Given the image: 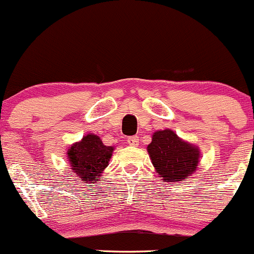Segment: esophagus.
Wrapping results in <instances>:
<instances>
[{
    "label": "esophagus",
    "mask_w": 254,
    "mask_h": 254,
    "mask_svg": "<svg viewBox=\"0 0 254 254\" xmlns=\"http://www.w3.org/2000/svg\"><path fill=\"white\" fill-rule=\"evenodd\" d=\"M127 144L131 147H137L138 146V136H131V137L127 138Z\"/></svg>",
    "instance_id": "esophagus-1"
}]
</instances>
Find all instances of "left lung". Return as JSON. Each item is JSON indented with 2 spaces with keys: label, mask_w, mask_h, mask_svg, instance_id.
Returning <instances> with one entry per match:
<instances>
[{
  "label": "left lung",
  "mask_w": 254,
  "mask_h": 254,
  "mask_svg": "<svg viewBox=\"0 0 254 254\" xmlns=\"http://www.w3.org/2000/svg\"><path fill=\"white\" fill-rule=\"evenodd\" d=\"M147 150L155 171L166 182L185 181L196 170L200 161L199 148L181 140L169 129L153 133Z\"/></svg>",
  "instance_id": "1"
}]
</instances>
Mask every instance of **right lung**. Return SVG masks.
Returning <instances> with one entry per match:
<instances>
[{"mask_svg":"<svg viewBox=\"0 0 254 254\" xmlns=\"http://www.w3.org/2000/svg\"><path fill=\"white\" fill-rule=\"evenodd\" d=\"M114 147L105 146L99 136L88 133L67 150V159L72 174L86 183H95L108 166Z\"/></svg>","mask_w":254,"mask_h":254,"instance_id":"1","label":"right lung"}]
</instances>
